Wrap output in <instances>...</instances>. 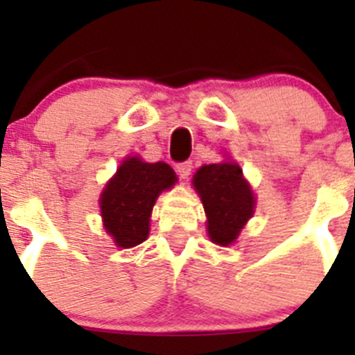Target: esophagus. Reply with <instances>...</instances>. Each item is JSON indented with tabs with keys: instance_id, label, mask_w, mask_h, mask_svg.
<instances>
[{
	"instance_id": "1",
	"label": "esophagus",
	"mask_w": 355,
	"mask_h": 355,
	"mask_svg": "<svg viewBox=\"0 0 355 355\" xmlns=\"http://www.w3.org/2000/svg\"><path fill=\"white\" fill-rule=\"evenodd\" d=\"M178 174H180V178L181 180H188V175L192 174V168H193V165H192V162H181V163H178Z\"/></svg>"
}]
</instances>
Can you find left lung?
Returning a JSON list of instances; mask_svg holds the SVG:
<instances>
[{
    "instance_id": "left-lung-1",
    "label": "left lung",
    "mask_w": 355,
    "mask_h": 355,
    "mask_svg": "<svg viewBox=\"0 0 355 355\" xmlns=\"http://www.w3.org/2000/svg\"><path fill=\"white\" fill-rule=\"evenodd\" d=\"M206 216L208 234L216 245H231L254 213V196L236 163H211L193 175Z\"/></svg>"
}]
</instances>
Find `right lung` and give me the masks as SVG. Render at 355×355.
<instances>
[{"mask_svg":"<svg viewBox=\"0 0 355 355\" xmlns=\"http://www.w3.org/2000/svg\"><path fill=\"white\" fill-rule=\"evenodd\" d=\"M167 163L124 159L101 193V215L106 233L122 249L139 245L149 234V216L159 192L175 183Z\"/></svg>","mask_w":355,"mask_h":355,"instance_id":"1","label":"right lung"}]
</instances>
